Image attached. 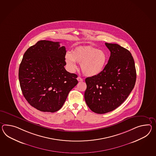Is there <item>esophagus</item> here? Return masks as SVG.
Here are the masks:
<instances>
[{"mask_svg": "<svg viewBox=\"0 0 156 156\" xmlns=\"http://www.w3.org/2000/svg\"><path fill=\"white\" fill-rule=\"evenodd\" d=\"M77 80L79 81V82H82L83 80V79L82 78H80V76H78V78H77Z\"/></svg>", "mask_w": 156, "mask_h": 156, "instance_id": "obj_1", "label": "esophagus"}]
</instances>
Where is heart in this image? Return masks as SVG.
<instances>
[{
    "label": "heart",
    "instance_id": "heart-1",
    "mask_svg": "<svg viewBox=\"0 0 156 156\" xmlns=\"http://www.w3.org/2000/svg\"><path fill=\"white\" fill-rule=\"evenodd\" d=\"M65 57L70 70L76 68V62H78L80 64L83 74L87 76L99 75L103 72L108 61V56L104 51L90 46L76 47L72 53H66Z\"/></svg>",
    "mask_w": 156,
    "mask_h": 156
}]
</instances>
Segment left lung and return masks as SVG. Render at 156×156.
<instances>
[{
	"label": "left lung",
	"instance_id": "obj_1",
	"mask_svg": "<svg viewBox=\"0 0 156 156\" xmlns=\"http://www.w3.org/2000/svg\"><path fill=\"white\" fill-rule=\"evenodd\" d=\"M105 44L110 52L108 64L99 75L85 80L86 103L98 114L120 106L133 90L136 79L135 62L129 51L117 44Z\"/></svg>",
	"mask_w": 156,
	"mask_h": 156
}]
</instances>
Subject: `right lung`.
<instances>
[{
	"instance_id": "obj_1",
	"label": "right lung",
	"mask_w": 156,
	"mask_h": 156,
	"mask_svg": "<svg viewBox=\"0 0 156 156\" xmlns=\"http://www.w3.org/2000/svg\"><path fill=\"white\" fill-rule=\"evenodd\" d=\"M66 52L60 42L43 40L24 53L20 65V84L27 101L37 109L57 112L78 83L76 74L65 69Z\"/></svg>"
}]
</instances>
